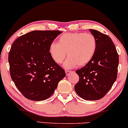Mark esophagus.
Masks as SVG:
<instances>
[{
    "label": "esophagus",
    "instance_id": "obj_1",
    "mask_svg": "<svg viewBox=\"0 0 128 128\" xmlns=\"http://www.w3.org/2000/svg\"><path fill=\"white\" fill-rule=\"evenodd\" d=\"M72 72L70 71V70H66V75L68 76L70 74V73H71Z\"/></svg>",
    "mask_w": 128,
    "mask_h": 128
}]
</instances>
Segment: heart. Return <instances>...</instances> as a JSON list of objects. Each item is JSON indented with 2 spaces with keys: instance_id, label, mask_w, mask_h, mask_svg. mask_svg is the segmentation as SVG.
<instances>
[{
  "instance_id": "heart-1",
  "label": "heart",
  "mask_w": 128,
  "mask_h": 128,
  "mask_svg": "<svg viewBox=\"0 0 128 128\" xmlns=\"http://www.w3.org/2000/svg\"><path fill=\"white\" fill-rule=\"evenodd\" d=\"M97 49L96 37L89 33H66L59 37L58 43L53 42L49 52L52 59L58 64H61L66 55L68 57L64 62L67 68L84 67L92 61Z\"/></svg>"
}]
</instances>
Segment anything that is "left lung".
I'll return each mask as SVG.
<instances>
[{"mask_svg":"<svg viewBox=\"0 0 128 128\" xmlns=\"http://www.w3.org/2000/svg\"><path fill=\"white\" fill-rule=\"evenodd\" d=\"M90 31L96 38V52L88 64L76 71L79 80L74 90L84 99L96 100L105 96L116 81L119 58L109 36L94 29Z\"/></svg>","mask_w":128,"mask_h":128,"instance_id":"8db88e82","label":"left lung"}]
</instances>
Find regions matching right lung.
<instances>
[{
    "mask_svg": "<svg viewBox=\"0 0 128 128\" xmlns=\"http://www.w3.org/2000/svg\"><path fill=\"white\" fill-rule=\"evenodd\" d=\"M60 30H34L19 36L8 55L10 72L16 87L27 99L50 98L66 76L64 69L50 55L49 46Z\"/></svg>",
    "mask_w": 128,
    "mask_h": 128,
    "instance_id": "1",
    "label": "right lung"
}]
</instances>
